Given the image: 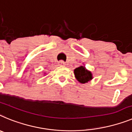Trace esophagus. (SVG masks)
I'll return each mask as SVG.
<instances>
[{
    "mask_svg": "<svg viewBox=\"0 0 132 132\" xmlns=\"http://www.w3.org/2000/svg\"><path fill=\"white\" fill-rule=\"evenodd\" d=\"M58 64H59L60 66H65L66 63H65L64 61H63V60H60V61L58 62Z\"/></svg>",
    "mask_w": 132,
    "mask_h": 132,
    "instance_id": "obj_1",
    "label": "esophagus"
}]
</instances>
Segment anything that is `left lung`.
Here are the masks:
<instances>
[{
	"mask_svg": "<svg viewBox=\"0 0 132 132\" xmlns=\"http://www.w3.org/2000/svg\"><path fill=\"white\" fill-rule=\"evenodd\" d=\"M74 74L78 81L82 84L88 82L92 78V73L86 70L85 68L83 66H80L76 68L74 70Z\"/></svg>",
	"mask_w": 132,
	"mask_h": 132,
	"instance_id": "obj_1",
	"label": "left lung"
}]
</instances>
